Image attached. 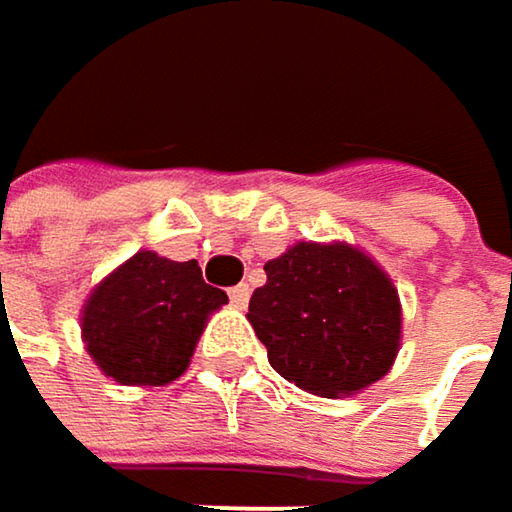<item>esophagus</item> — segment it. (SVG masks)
<instances>
[{
    "label": "esophagus",
    "instance_id": "34e87169",
    "mask_svg": "<svg viewBox=\"0 0 512 512\" xmlns=\"http://www.w3.org/2000/svg\"><path fill=\"white\" fill-rule=\"evenodd\" d=\"M228 296H231V302H234L237 308H246V302H249L252 290H249V284H237V287H231V290H228Z\"/></svg>",
    "mask_w": 512,
    "mask_h": 512
}]
</instances>
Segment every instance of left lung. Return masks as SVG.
Wrapping results in <instances>:
<instances>
[{"mask_svg": "<svg viewBox=\"0 0 512 512\" xmlns=\"http://www.w3.org/2000/svg\"><path fill=\"white\" fill-rule=\"evenodd\" d=\"M263 269L249 323L272 370L320 397L356 394L388 373L400 299L370 257L341 243H299Z\"/></svg>", "mask_w": 512, "mask_h": 512, "instance_id": "left-lung-1", "label": "left lung"}]
</instances>
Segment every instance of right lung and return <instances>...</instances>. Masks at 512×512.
<instances>
[{
	"instance_id": "add662e5",
	"label": "right lung",
	"mask_w": 512,
	"mask_h": 512,
	"mask_svg": "<svg viewBox=\"0 0 512 512\" xmlns=\"http://www.w3.org/2000/svg\"><path fill=\"white\" fill-rule=\"evenodd\" d=\"M225 302V290L201 278L198 260L139 252L88 296L82 338L115 382L165 385L186 370L207 314Z\"/></svg>"
}]
</instances>
